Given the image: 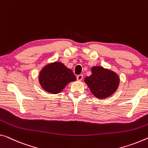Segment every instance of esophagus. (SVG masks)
<instances>
[{"mask_svg":"<svg viewBox=\"0 0 148 148\" xmlns=\"http://www.w3.org/2000/svg\"><path fill=\"white\" fill-rule=\"evenodd\" d=\"M83 75H79L77 77V81H81L82 80V79H83Z\"/></svg>","mask_w":148,"mask_h":148,"instance_id":"esophagus-1","label":"esophagus"}]
</instances>
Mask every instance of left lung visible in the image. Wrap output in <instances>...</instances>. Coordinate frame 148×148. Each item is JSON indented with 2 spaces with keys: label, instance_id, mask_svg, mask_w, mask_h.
Here are the masks:
<instances>
[{
  "label": "left lung",
  "instance_id": "obj_1",
  "mask_svg": "<svg viewBox=\"0 0 148 148\" xmlns=\"http://www.w3.org/2000/svg\"><path fill=\"white\" fill-rule=\"evenodd\" d=\"M84 81L95 97L104 99L116 91L119 87L120 77L112 70L102 66H93L91 75L85 77Z\"/></svg>",
  "mask_w": 148,
  "mask_h": 148
}]
</instances>
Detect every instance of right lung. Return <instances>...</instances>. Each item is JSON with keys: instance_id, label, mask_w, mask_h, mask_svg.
I'll return each mask as SVG.
<instances>
[{"instance_id": "right-lung-1", "label": "right lung", "mask_w": 148, "mask_h": 148, "mask_svg": "<svg viewBox=\"0 0 148 148\" xmlns=\"http://www.w3.org/2000/svg\"><path fill=\"white\" fill-rule=\"evenodd\" d=\"M72 70L60 61L47 63L40 71L38 80L43 89L51 94H58L67 84L76 81Z\"/></svg>"}]
</instances>
